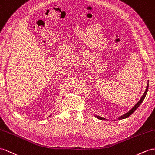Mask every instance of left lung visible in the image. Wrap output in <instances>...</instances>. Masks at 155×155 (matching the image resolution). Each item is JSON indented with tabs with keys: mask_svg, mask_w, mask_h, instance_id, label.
I'll return each instance as SVG.
<instances>
[{
	"mask_svg": "<svg viewBox=\"0 0 155 155\" xmlns=\"http://www.w3.org/2000/svg\"><path fill=\"white\" fill-rule=\"evenodd\" d=\"M148 88H149V84H147V88H146L144 94H143V95L142 97L141 98V99L138 101V103H137V104H135V106H134L133 108H132L129 112H127V113H126V114H124V115H122V116H121L120 117H119V118H118V120H122V119H124V118H128V117H129L130 115H131L132 114H133V113L135 111V110H136V109L139 107V105H140V104H141V103L143 101V100H144L145 97V96H146V95H147V91H148ZM96 117H97V118H99V119H100V120H107V119H105V118H103V117H101V116H96Z\"/></svg>",
	"mask_w": 155,
	"mask_h": 155,
	"instance_id": "8db88e82",
	"label": "left lung"
}]
</instances>
